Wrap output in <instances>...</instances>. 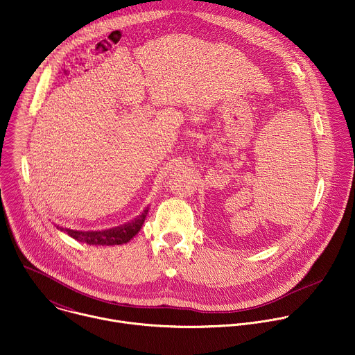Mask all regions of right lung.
<instances>
[{
    "label": "right lung",
    "mask_w": 355,
    "mask_h": 355,
    "mask_svg": "<svg viewBox=\"0 0 355 355\" xmlns=\"http://www.w3.org/2000/svg\"><path fill=\"white\" fill-rule=\"evenodd\" d=\"M146 214H148V209H145L144 213L139 217H137L134 221H131L123 227H117V228L107 230V231H99V232H96V231L95 232L73 231V230H67V228H62V227H56V228H59L60 231H64L73 239L87 243V245H95V246L123 245V243H127L130 239H132L138 234V231L142 228Z\"/></svg>",
    "instance_id": "right-lung-1"
}]
</instances>
